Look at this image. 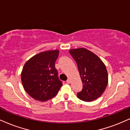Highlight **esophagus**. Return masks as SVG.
<instances>
[{"mask_svg": "<svg viewBox=\"0 0 130 130\" xmlns=\"http://www.w3.org/2000/svg\"><path fill=\"white\" fill-rule=\"evenodd\" d=\"M67 83H71V80L69 79V78H68V79L67 80Z\"/></svg>", "mask_w": 130, "mask_h": 130, "instance_id": "esophagus-1", "label": "esophagus"}]
</instances>
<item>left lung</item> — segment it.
<instances>
[{
    "mask_svg": "<svg viewBox=\"0 0 130 130\" xmlns=\"http://www.w3.org/2000/svg\"><path fill=\"white\" fill-rule=\"evenodd\" d=\"M70 55L76 62L83 83L77 96L85 101L97 99L108 83V74L104 63L97 56L84 48L71 49Z\"/></svg>",
    "mask_w": 130,
    "mask_h": 130,
    "instance_id": "left-lung-1",
    "label": "left lung"
}]
</instances>
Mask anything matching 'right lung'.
Listing matches in <instances>:
<instances>
[{"label": "right lung", "instance_id": "1", "mask_svg": "<svg viewBox=\"0 0 130 130\" xmlns=\"http://www.w3.org/2000/svg\"><path fill=\"white\" fill-rule=\"evenodd\" d=\"M59 53L58 50L41 52L24 64L21 82L25 91L34 99L40 101L52 99L62 86L55 68Z\"/></svg>", "mask_w": 130, "mask_h": 130}]
</instances>
